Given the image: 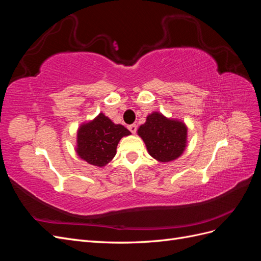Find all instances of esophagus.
<instances>
[{
    "mask_svg": "<svg viewBox=\"0 0 261 261\" xmlns=\"http://www.w3.org/2000/svg\"><path fill=\"white\" fill-rule=\"evenodd\" d=\"M128 129L133 133V134H136L137 132V125L136 124H132L128 126Z\"/></svg>",
    "mask_w": 261,
    "mask_h": 261,
    "instance_id": "34e87169",
    "label": "esophagus"
}]
</instances>
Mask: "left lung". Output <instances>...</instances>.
<instances>
[{
	"mask_svg": "<svg viewBox=\"0 0 261 261\" xmlns=\"http://www.w3.org/2000/svg\"><path fill=\"white\" fill-rule=\"evenodd\" d=\"M137 133L144 140L149 154L159 162L177 159L186 148V125L159 112L149 114L146 123L139 126Z\"/></svg>",
	"mask_w": 261,
	"mask_h": 261,
	"instance_id": "1",
	"label": "left lung"
}]
</instances>
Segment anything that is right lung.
I'll list each match as a JSON object with an SVG mask.
<instances>
[{
	"instance_id": "1",
	"label": "right lung",
	"mask_w": 261,
	"mask_h": 261,
	"mask_svg": "<svg viewBox=\"0 0 261 261\" xmlns=\"http://www.w3.org/2000/svg\"><path fill=\"white\" fill-rule=\"evenodd\" d=\"M130 132L121 124H114L103 113L81 125L77 132L76 152L94 167H105L116 154V147Z\"/></svg>"
}]
</instances>
